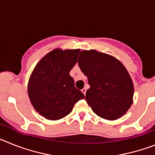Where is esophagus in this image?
Here are the masks:
<instances>
[{"instance_id":"esophagus-1","label":"esophagus","mask_w":155,"mask_h":155,"mask_svg":"<svg viewBox=\"0 0 155 155\" xmlns=\"http://www.w3.org/2000/svg\"><path fill=\"white\" fill-rule=\"evenodd\" d=\"M86 91H87V90H86L85 87H84V88H83V89L81 90V91H82V92H83V94H84V95H85V94H86Z\"/></svg>"}]
</instances>
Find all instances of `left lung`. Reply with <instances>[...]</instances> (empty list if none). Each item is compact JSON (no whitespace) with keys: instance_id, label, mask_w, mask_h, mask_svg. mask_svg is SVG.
Wrapping results in <instances>:
<instances>
[{"instance_id":"8db88e82","label":"left lung","mask_w":155,"mask_h":155,"mask_svg":"<svg viewBox=\"0 0 155 155\" xmlns=\"http://www.w3.org/2000/svg\"><path fill=\"white\" fill-rule=\"evenodd\" d=\"M78 66L87 78L90 88L85 100L101 118L115 120L127 112L133 104L132 79L119 60L96 50H83Z\"/></svg>"}]
</instances>
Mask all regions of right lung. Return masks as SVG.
I'll return each instance as SVG.
<instances>
[{
	"instance_id": "obj_1",
	"label": "right lung",
	"mask_w": 155,
	"mask_h": 155,
	"mask_svg": "<svg viewBox=\"0 0 155 155\" xmlns=\"http://www.w3.org/2000/svg\"><path fill=\"white\" fill-rule=\"evenodd\" d=\"M80 50L55 49L34 68L28 84L30 102L42 116L57 120L68 116L74 105L84 98L77 89L70 71L78 61Z\"/></svg>"
}]
</instances>
